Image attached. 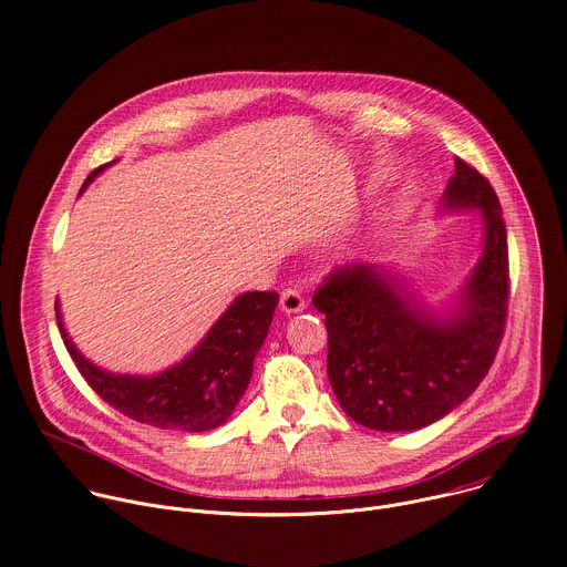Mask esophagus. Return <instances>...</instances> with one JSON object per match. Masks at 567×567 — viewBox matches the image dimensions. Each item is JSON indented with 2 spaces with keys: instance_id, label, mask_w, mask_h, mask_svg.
<instances>
[{
  "instance_id": "obj_1",
  "label": "esophagus",
  "mask_w": 567,
  "mask_h": 567,
  "mask_svg": "<svg viewBox=\"0 0 567 567\" xmlns=\"http://www.w3.org/2000/svg\"><path fill=\"white\" fill-rule=\"evenodd\" d=\"M280 309H282L285 313H298V311H302V309H305V298H302V293L296 291V289L282 291V296H280Z\"/></svg>"
}]
</instances>
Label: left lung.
<instances>
[{
	"instance_id": "left-lung-1",
	"label": "left lung",
	"mask_w": 567,
	"mask_h": 567,
	"mask_svg": "<svg viewBox=\"0 0 567 567\" xmlns=\"http://www.w3.org/2000/svg\"><path fill=\"white\" fill-rule=\"evenodd\" d=\"M455 210L480 213L482 254L453 307H429L394 267L372 262L337 269L313 293L326 313L332 390L365 429L420 431L446 417L496 359L509 298L507 228L492 184L462 158L442 195V213Z\"/></svg>"
}]
</instances>
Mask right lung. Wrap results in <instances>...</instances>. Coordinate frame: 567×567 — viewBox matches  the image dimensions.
<instances>
[{"label": "right lung", "instance_id": "obj_1", "mask_svg": "<svg viewBox=\"0 0 567 567\" xmlns=\"http://www.w3.org/2000/svg\"><path fill=\"white\" fill-rule=\"evenodd\" d=\"M112 164L96 168L80 195ZM276 307V291L237 296L188 357L152 377L116 374L94 365L71 343L58 302L55 318L75 368L112 409L156 429L204 433L221 426L247 392Z\"/></svg>", "mask_w": 567, "mask_h": 567}]
</instances>
